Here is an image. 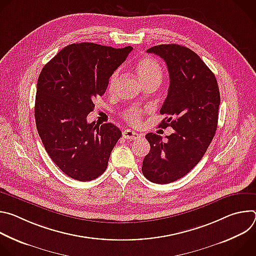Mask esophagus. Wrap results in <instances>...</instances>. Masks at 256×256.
Segmentation results:
<instances>
[{
	"label": "esophagus",
	"instance_id": "1",
	"mask_svg": "<svg viewBox=\"0 0 256 256\" xmlns=\"http://www.w3.org/2000/svg\"><path fill=\"white\" fill-rule=\"evenodd\" d=\"M122 136L124 138H128V140H136L138 138H140V134L134 132V130H126L122 132Z\"/></svg>",
	"mask_w": 256,
	"mask_h": 256
}]
</instances>
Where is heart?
Returning a JSON list of instances; mask_svg holds the SVG:
<instances>
[{"instance_id": "obj_1", "label": "heart", "mask_w": 256, "mask_h": 256, "mask_svg": "<svg viewBox=\"0 0 256 256\" xmlns=\"http://www.w3.org/2000/svg\"><path fill=\"white\" fill-rule=\"evenodd\" d=\"M136 70L140 79L144 84L152 80H159L162 79V68L160 64L151 58H142L138 60L136 64ZM120 79V70H116L112 75L110 79L108 82V89L112 91L114 90L118 82ZM124 118L132 126L140 124L142 120V112L136 108H128L124 112Z\"/></svg>"}]
</instances>
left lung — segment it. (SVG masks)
<instances>
[{
    "label": "left lung",
    "instance_id": "1",
    "mask_svg": "<svg viewBox=\"0 0 256 256\" xmlns=\"http://www.w3.org/2000/svg\"><path fill=\"white\" fill-rule=\"evenodd\" d=\"M147 52L161 56L169 72L168 95L160 109L166 114L160 128L174 132L163 142L149 132L151 149L142 161L144 176L166 184L186 175L202 158L218 126L220 91L208 66L192 50L178 44H160Z\"/></svg>",
    "mask_w": 256,
    "mask_h": 256
}]
</instances>
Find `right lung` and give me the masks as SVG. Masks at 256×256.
Returning a JSON list of instances; mask_svg holds the SVG:
<instances>
[{"label":"right lung","mask_w":256,"mask_h":256,"mask_svg":"<svg viewBox=\"0 0 256 256\" xmlns=\"http://www.w3.org/2000/svg\"><path fill=\"white\" fill-rule=\"evenodd\" d=\"M132 50V46L72 44L42 70L34 107L36 128L52 160L70 178L90 181L107 168L122 132L112 122L89 124L87 116Z\"/></svg>","instance_id":"add662e5"}]
</instances>
